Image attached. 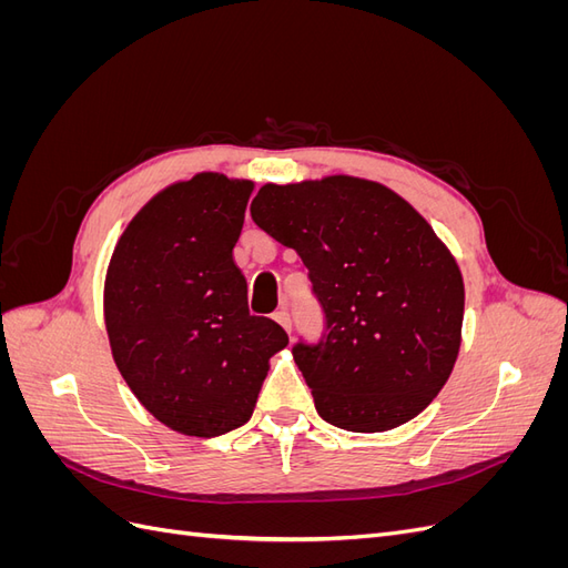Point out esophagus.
Wrapping results in <instances>:
<instances>
[{
    "label": "esophagus",
    "mask_w": 568,
    "mask_h": 568,
    "mask_svg": "<svg viewBox=\"0 0 568 568\" xmlns=\"http://www.w3.org/2000/svg\"><path fill=\"white\" fill-rule=\"evenodd\" d=\"M272 317H274V320H277V322H280V324L284 326V329H286V332H291V315H288V307H286V305H282V307H280V311H277V313H274Z\"/></svg>",
    "instance_id": "1"
}]
</instances>
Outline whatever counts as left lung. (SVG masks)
Wrapping results in <instances>:
<instances>
[{"label": "left lung", "mask_w": 568, "mask_h": 568, "mask_svg": "<svg viewBox=\"0 0 568 568\" xmlns=\"http://www.w3.org/2000/svg\"><path fill=\"white\" fill-rule=\"evenodd\" d=\"M251 217L294 248L326 334L294 359L324 422L376 434L415 419L448 382L462 341V272L432 225L379 182L332 175L265 184Z\"/></svg>", "instance_id": "8db88e82"}]
</instances>
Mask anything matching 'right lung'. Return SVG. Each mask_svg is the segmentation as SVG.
I'll list each match as a JSON object with an SVG mask.
<instances>
[{"label": "right lung", "instance_id": "add662e5", "mask_svg": "<svg viewBox=\"0 0 568 568\" xmlns=\"http://www.w3.org/2000/svg\"><path fill=\"white\" fill-rule=\"evenodd\" d=\"M253 182L201 173L132 217L111 255L104 320L115 365L153 417L213 438L246 424L288 336L248 313L232 251Z\"/></svg>", "mask_w": 568, "mask_h": 568}]
</instances>
